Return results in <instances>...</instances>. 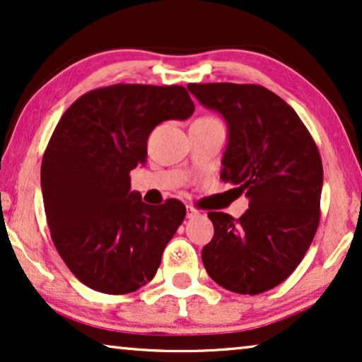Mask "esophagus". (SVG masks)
<instances>
[{"label": "esophagus", "instance_id": "obj_1", "mask_svg": "<svg viewBox=\"0 0 362 362\" xmlns=\"http://www.w3.org/2000/svg\"><path fill=\"white\" fill-rule=\"evenodd\" d=\"M196 216H199V211L196 209V207H192V206H187V217H196Z\"/></svg>", "mask_w": 362, "mask_h": 362}]
</instances>
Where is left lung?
<instances>
[{"instance_id":"8db88e82","label":"left lung","mask_w":362,"mask_h":362,"mask_svg":"<svg viewBox=\"0 0 362 362\" xmlns=\"http://www.w3.org/2000/svg\"><path fill=\"white\" fill-rule=\"evenodd\" d=\"M229 128L221 180L249 197L239 219L211 211L214 237L202 264L222 288L259 295L288 279L320 224L323 165L318 146L284 98L255 83H189Z\"/></svg>"}]
</instances>
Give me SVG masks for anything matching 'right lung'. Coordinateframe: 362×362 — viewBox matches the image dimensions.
Masks as SVG:
<instances>
[{
    "instance_id": "right-lung-1",
    "label": "right lung",
    "mask_w": 362,
    "mask_h": 362,
    "mask_svg": "<svg viewBox=\"0 0 362 362\" xmlns=\"http://www.w3.org/2000/svg\"><path fill=\"white\" fill-rule=\"evenodd\" d=\"M192 112L181 86L115 83L83 93L59 120L41 165L44 211L59 255L88 288L125 295L155 276L186 207L145 204L130 171L145 163L153 128Z\"/></svg>"
}]
</instances>
